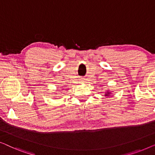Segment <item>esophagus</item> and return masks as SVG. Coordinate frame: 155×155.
Instances as JSON below:
<instances>
[{"label":"esophagus","instance_id":"esophagus-1","mask_svg":"<svg viewBox=\"0 0 155 155\" xmlns=\"http://www.w3.org/2000/svg\"><path fill=\"white\" fill-rule=\"evenodd\" d=\"M80 81H81V83H82V82H85V81H85V79H84V78H81V79Z\"/></svg>","mask_w":155,"mask_h":155}]
</instances>
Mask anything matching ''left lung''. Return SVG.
Wrapping results in <instances>:
<instances>
[{
	"instance_id": "8db88e82",
	"label": "left lung",
	"mask_w": 155,
	"mask_h": 155,
	"mask_svg": "<svg viewBox=\"0 0 155 155\" xmlns=\"http://www.w3.org/2000/svg\"><path fill=\"white\" fill-rule=\"evenodd\" d=\"M111 93H111L110 91L107 90V91H105V92H104V96H105V97H109V96H110Z\"/></svg>"
}]
</instances>
